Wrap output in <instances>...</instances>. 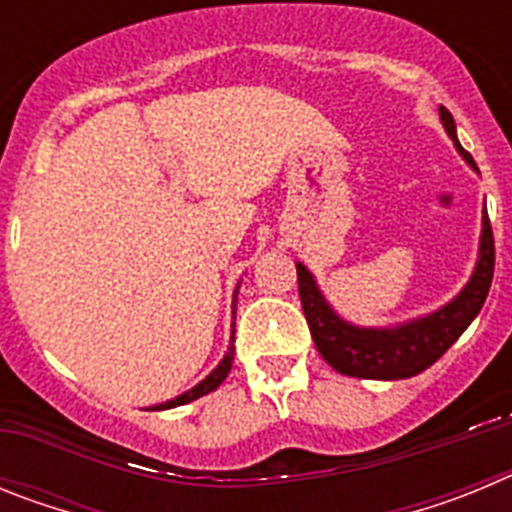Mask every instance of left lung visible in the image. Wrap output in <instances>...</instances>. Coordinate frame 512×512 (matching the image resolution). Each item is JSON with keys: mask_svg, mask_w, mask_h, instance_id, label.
Instances as JSON below:
<instances>
[{"mask_svg": "<svg viewBox=\"0 0 512 512\" xmlns=\"http://www.w3.org/2000/svg\"><path fill=\"white\" fill-rule=\"evenodd\" d=\"M443 128L456 140L454 117L446 107H441ZM456 148L469 164V156L456 140ZM492 274H495V238H492L490 217L485 212L482 228V246L479 261L472 279L454 302L433 312L428 318L402 325L395 330H366L343 323L336 312L325 305L323 295L312 282L310 271L297 264V284H300V302L310 325L312 341L318 346L320 356L336 372L359 379H408L436 364L446 351L456 343V338L467 330V325L477 318L490 292Z\"/></svg>", "mask_w": 512, "mask_h": 512, "instance_id": "obj_1", "label": "left lung"}]
</instances>
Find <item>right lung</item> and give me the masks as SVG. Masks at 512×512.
I'll return each mask as SVG.
<instances>
[{
	"mask_svg": "<svg viewBox=\"0 0 512 512\" xmlns=\"http://www.w3.org/2000/svg\"><path fill=\"white\" fill-rule=\"evenodd\" d=\"M233 315H235V305H233ZM233 325H235V323H233ZM233 341H235V338H230L228 354L223 356V361H220V364H217L215 369H212V372L207 374V377L202 379L200 384H194L192 390H187V392H184V395L174 397V400H166V402H161V405H153L151 410H166V408H176V405H184V402H192V400H197V397L207 395V392L217 390V387H220V384H223V379L228 377L230 366H233V354H235V346H233Z\"/></svg>",
	"mask_w": 512,
	"mask_h": 512,
	"instance_id": "1",
	"label": "right lung"
}]
</instances>
